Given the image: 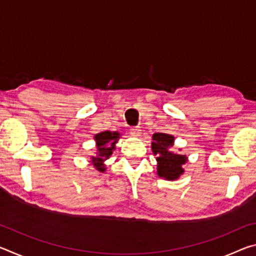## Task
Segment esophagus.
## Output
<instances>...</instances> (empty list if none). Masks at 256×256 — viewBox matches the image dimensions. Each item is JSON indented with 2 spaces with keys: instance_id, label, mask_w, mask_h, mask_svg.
I'll use <instances>...</instances> for the list:
<instances>
[{
  "instance_id": "esophagus-1",
  "label": "esophagus",
  "mask_w": 256,
  "mask_h": 256,
  "mask_svg": "<svg viewBox=\"0 0 256 256\" xmlns=\"http://www.w3.org/2000/svg\"><path fill=\"white\" fill-rule=\"evenodd\" d=\"M130 133H131V136H140V133H141V130H140V128H130Z\"/></svg>"
}]
</instances>
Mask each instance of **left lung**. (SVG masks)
I'll list each match as a JSON object with an SVG mask.
<instances>
[{"label": "left lung", "instance_id": "8db88e82", "mask_svg": "<svg viewBox=\"0 0 256 256\" xmlns=\"http://www.w3.org/2000/svg\"><path fill=\"white\" fill-rule=\"evenodd\" d=\"M152 151L157 154L158 175L166 180H176L184 172L182 166L188 162L184 154H172L170 149L174 144V136L166 133L152 136Z\"/></svg>", "mask_w": 256, "mask_h": 256}]
</instances>
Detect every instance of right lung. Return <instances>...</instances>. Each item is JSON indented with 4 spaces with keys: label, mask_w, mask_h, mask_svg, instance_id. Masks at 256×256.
<instances>
[{
    "label": "right lung",
    "mask_w": 256,
    "mask_h": 256,
    "mask_svg": "<svg viewBox=\"0 0 256 256\" xmlns=\"http://www.w3.org/2000/svg\"><path fill=\"white\" fill-rule=\"evenodd\" d=\"M120 134L118 132H102L94 136V140L97 142L98 154L97 157H92L94 166L97 168L99 172H105L102 162L108 159L112 154V150L115 149V144L118 142Z\"/></svg>",
    "instance_id": "right-lung-1"
}]
</instances>
